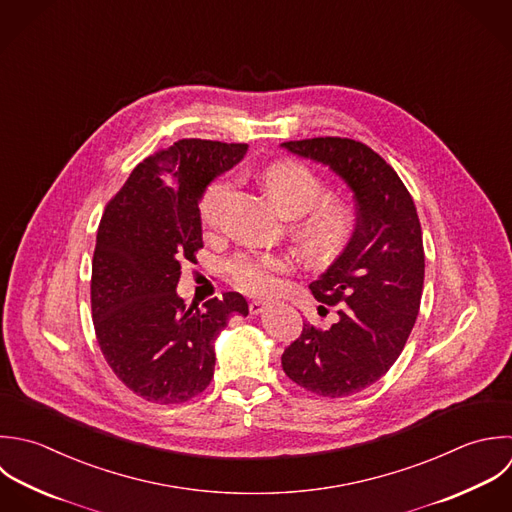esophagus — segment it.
<instances>
[{
	"label": "esophagus",
	"mask_w": 512,
	"mask_h": 512,
	"mask_svg": "<svg viewBox=\"0 0 512 512\" xmlns=\"http://www.w3.org/2000/svg\"><path fill=\"white\" fill-rule=\"evenodd\" d=\"M265 307H267V303H263V301H251L249 303V313L251 315H259V313L265 311Z\"/></svg>",
	"instance_id": "esophagus-1"
}]
</instances>
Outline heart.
I'll list each match as a JSON object with an SVG mask.
<instances>
[{
	"mask_svg": "<svg viewBox=\"0 0 512 512\" xmlns=\"http://www.w3.org/2000/svg\"><path fill=\"white\" fill-rule=\"evenodd\" d=\"M231 177H219L205 189L199 217L205 227H215L219 209L229 193ZM263 187L275 207L287 217H299L293 233L303 257L315 265L335 261L355 235V213L339 199H321L323 181L303 163L285 159L269 165ZM291 269L289 259L277 253L237 255L229 263L235 285L253 295H269L279 287V275Z\"/></svg>",
	"mask_w": 512,
	"mask_h": 512,
	"instance_id": "obj_1",
	"label": "heart"
}]
</instances>
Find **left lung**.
Segmentation results:
<instances>
[{
	"label": "left lung",
	"mask_w": 512,
	"mask_h": 512,
	"mask_svg": "<svg viewBox=\"0 0 512 512\" xmlns=\"http://www.w3.org/2000/svg\"><path fill=\"white\" fill-rule=\"evenodd\" d=\"M281 147L329 167L357 203L349 247L309 285L317 301L339 305V319L327 331L305 321L281 357L299 387L349 397L393 367L417 321L425 281L417 207L395 169L365 143L315 137Z\"/></svg>",
	"instance_id": "8db88e82"
}]
</instances>
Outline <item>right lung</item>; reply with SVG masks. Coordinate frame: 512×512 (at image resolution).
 Masks as SVG:
<instances>
[{"mask_svg":"<svg viewBox=\"0 0 512 512\" xmlns=\"http://www.w3.org/2000/svg\"><path fill=\"white\" fill-rule=\"evenodd\" d=\"M245 153V143L181 139L139 163L105 207L91 265L93 327L117 379L151 403L203 393L217 335L231 315H249L233 291L203 309L175 291L181 263L203 247L205 189Z\"/></svg>","mask_w":512,"mask_h":512,"instance_id":"add662e5","label":"right lung"}]
</instances>
